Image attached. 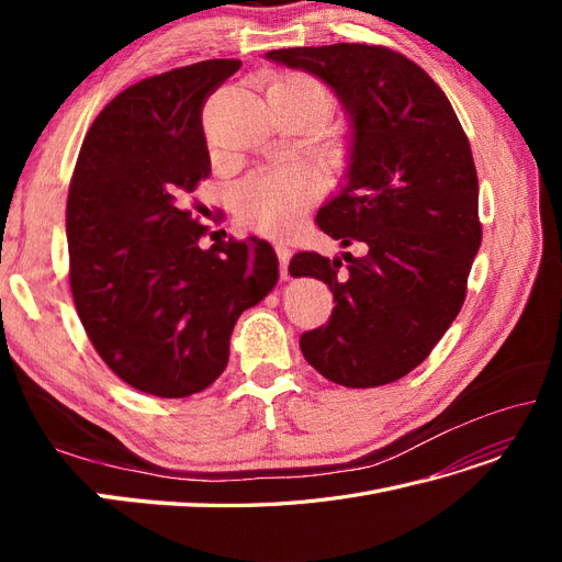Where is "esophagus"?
I'll return each mask as SVG.
<instances>
[{"instance_id": "obj_1", "label": "esophagus", "mask_w": 562, "mask_h": 562, "mask_svg": "<svg viewBox=\"0 0 562 562\" xmlns=\"http://www.w3.org/2000/svg\"><path fill=\"white\" fill-rule=\"evenodd\" d=\"M277 255H279V274L283 281L291 279V271H288V262H291V248H288L285 244H277Z\"/></svg>"}]
</instances>
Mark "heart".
Returning <instances> with one entry per match:
<instances>
[{
  "instance_id": "obj_1",
  "label": "heart",
  "mask_w": 562,
  "mask_h": 562,
  "mask_svg": "<svg viewBox=\"0 0 562 562\" xmlns=\"http://www.w3.org/2000/svg\"><path fill=\"white\" fill-rule=\"evenodd\" d=\"M271 83H288L302 91L316 95L326 110L330 112V98L323 91L321 83L314 79L285 72ZM316 196V180L310 171H304L297 164H285L271 168L267 173H258L248 178L239 190V206L248 223L265 234H285L291 232L302 211L310 206Z\"/></svg>"
}]
</instances>
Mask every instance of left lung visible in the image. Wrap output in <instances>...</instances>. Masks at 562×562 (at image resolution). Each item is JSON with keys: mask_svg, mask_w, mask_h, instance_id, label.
Segmentation results:
<instances>
[{"mask_svg": "<svg viewBox=\"0 0 562 562\" xmlns=\"http://www.w3.org/2000/svg\"><path fill=\"white\" fill-rule=\"evenodd\" d=\"M269 60L326 81L351 116L347 182L316 225L345 248L328 260L297 252L291 277L326 283L335 310L302 333L323 378L370 389L415 370L467 297L483 229L467 133L438 83L398 50L368 44L269 50Z\"/></svg>", "mask_w": 562, "mask_h": 562, "instance_id": "1", "label": "left lung"}]
</instances>
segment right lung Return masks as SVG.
<instances>
[{
  "label": "right lung",
  "mask_w": 562,
  "mask_h": 562,
  "mask_svg": "<svg viewBox=\"0 0 562 562\" xmlns=\"http://www.w3.org/2000/svg\"><path fill=\"white\" fill-rule=\"evenodd\" d=\"M241 60H201L112 98L79 149L67 194L75 307L116 378L159 398L211 386L234 323L279 281L265 239L217 241L184 209L211 176L201 110Z\"/></svg>",
  "instance_id": "1"
}]
</instances>
